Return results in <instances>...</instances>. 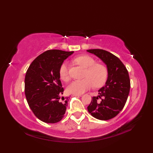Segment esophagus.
Wrapping results in <instances>:
<instances>
[{"label":"esophagus","mask_w":153,"mask_h":153,"mask_svg":"<svg viewBox=\"0 0 153 153\" xmlns=\"http://www.w3.org/2000/svg\"><path fill=\"white\" fill-rule=\"evenodd\" d=\"M71 96H72V97H81V96H82V95H76V94H72Z\"/></svg>","instance_id":"1"}]
</instances>
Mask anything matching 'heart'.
I'll return each instance as SVG.
<instances>
[{
  "label": "heart",
  "instance_id": "heart-1",
  "mask_svg": "<svg viewBox=\"0 0 153 153\" xmlns=\"http://www.w3.org/2000/svg\"><path fill=\"white\" fill-rule=\"evenodd\" d=\"M74 61L79 66L87 68L85 76L87 77L81 80H75L67 87L68 92L71 94H81L85 92L91 87L93 84L96 87L102 85L105 83L108 76V71L102 64H95V60L87 55H81L76 57ZM59 74L61 79H68V64H62L59 69Z\"/></svg>",
  "mask_w": 153,
  "mask_h": 153
}]
</instances>
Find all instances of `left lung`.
Returning a JSON list of instances; mask_svg holds the SVG:
<instances>
[{
  "mask_svg": "<svg viewBox=\"0 0 153 153\" xmlns=\"http://www.w3.org/2000/svg\"><path fill=\"white\" fill-rule=\"evenodd\" d=\"M101 60L106 66L108 76L105 85L93 97L87 110L94 118L110 120L123 109L130 89V80L126 66L118 57L102 49L87 50Z\"/></svg>",
  "mask_w": 153,
  "mask_h": 153,
  "instance_id": "left-lung-1",
  "label": "left lung"
}]
</instances>
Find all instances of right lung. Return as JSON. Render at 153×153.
I'll return each mask as SVG.
<instances>
[{
    "label": "right lung",
    "mask_w": 153,
    "mask_h": 153,
    "mask_svg": "<svg viewBox=\"0 0 153 153\" xmlns=\"http://www.w3.org/2000/svg\"><path fill=\"white\" fill-rule=\"evenodd\" d=\"M74 51L48 50L32 62L25 74V95L35 116L48 123L58 122L66 112L69 97H61L60 67Z\"/></svg>",
    "instance_id": "add662e5"
}]
</instances>
